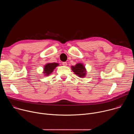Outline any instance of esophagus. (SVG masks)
<instances>
[{
	"instance_id": "1",
	"label": "esophagus",
	"mask_w": 134,
	"mask_h": 134,
	"mask_svg": "<svg viewBox=\"0 0 134 134\" xmlns=\"http://www.w3.org/2000/svg\"><path fill=\"white\" fill-rule=\"evenodd\" d=\"M63 65L64 66H66L67 65V64L66 62H63Z\"/></svg>"
}]
</instances>
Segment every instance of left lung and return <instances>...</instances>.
I'll return each mask as SVG.
<instances>
[{"mask_svg": "<svg viewBox=\"0 0 134 134\" xmlns=\"http://www.w3.org/2000/svg\"><path fill=\"white\" fill-rule=\"evenodd\" d=\"M72 71L80 77H85L86 75V69L82 63L76 64L75 66H71Z\"/></svg>", "mask_w": 134, "mask_h": 134, "instance_id": "1", "label": "left lung"}]
</instances>
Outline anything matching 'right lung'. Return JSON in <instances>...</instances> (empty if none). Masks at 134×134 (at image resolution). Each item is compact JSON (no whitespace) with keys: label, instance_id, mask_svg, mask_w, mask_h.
<instances>
[{"label":"right lung","instance_id":"right-lung-1","mask_svg":"<svg viewBox=\"0 0 134 134\" xmlns=\"http://www.w3.org/2000/svg\"><path fill=\"white\" fill-rule=\"evenodd\" d=\"M59 66L58 63H48L46 64L44 66L43 68V74L44 76H49L50 74H51L54 70V69L57 67V66Z\"/></svg>","mask_w":134,"mask_h":134}]
</instances>
